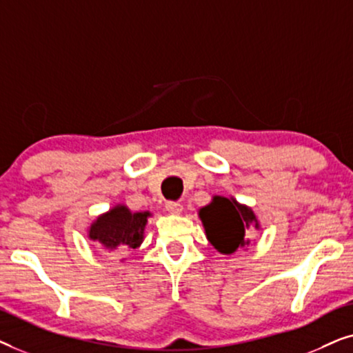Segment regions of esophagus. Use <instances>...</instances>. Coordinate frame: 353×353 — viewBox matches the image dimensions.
I'll return each instance as SVG.
<instances>
[{
	"label": "esophagus",
	"instance_id": "1",
	"mask_svg": "<svg viewBox=\"0 0 353 353\" xmlns=\"http://www.w3.org/2000/svg\"><path fill=\"white\" fill-rule=\"evenodd\" d=\"M165 209L170 212V214H180V212L183 210V205L176 201H168V202H165Z\"/></svg>",
	"mask_w": 353,
	"mask_h": 353
}]
</instances>
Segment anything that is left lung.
Instances as JSON below:
<instances>
[{
	"instance_id": "obj_1",
	"label": "left lung",
	"mask_w": 353,
	"mask_h": 353,
	"mask_svg": "<svg viewBox=\"0 0 353 353\" xmlns=\"http://www.w3.org/2000/svg\"><path fill=\"white\" fill-rule=\"evenodd\" d=\"M199 216L204 223L207 238L223 254H233L238 248L249 244L245 231L254 223L259 228L254 212L234 199L216 196L209 205L202 207Z\"/></svg>"
}]
</instances>
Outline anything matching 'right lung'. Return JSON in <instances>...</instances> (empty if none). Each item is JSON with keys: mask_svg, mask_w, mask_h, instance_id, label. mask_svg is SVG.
Wrapping results in <instances>:
<instances>
[{"mask_svg": "<svg viewBox=\"0 0 353 353\" xmlns=\"http://www.w3.org/2000/svg\"><path fill=\"white\" fill-rule=\"evenodd\" d=\"M149 212L132 214L127 207L117 205L108 214L101 215L91 225L90 239L103 245L105 250L137 249L143 243L144 226L148 223Z\"/></svg>", "mask_w": 353, "mask_h": 353, "instance_id": "1", "label": "right lung"}]
</instances>
